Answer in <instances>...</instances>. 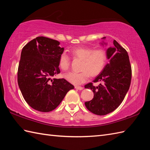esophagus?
Segmentation results:
<instances>
[{"label":"esophagus","instance_id":"esophagus-1","mask_svg":"<svg viewBox=\"0 0 150 150\" xmlns=\"http://www.w3.org/2000/svg\"><path fill=\"white\" fill-rule=\"evenodd\" d=\"M75 88L77 89V90H83V88L81 87V86H75Z\"/></svg>","mask_w":150,"mask_h":150}]
</instances>
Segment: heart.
Segmentation results:
<instances>
[{"label":"heart","mask_w":150,"mask_h":150,"mask_svg":"<svg viewBox=\"0 0 150 150\" xmlns=\"http://www.w3.org/2000/svg\"><path fill=\"white\" fill-rule=\"evenodd\" d=\"M72 55L82 60L81 72L71 71L64 75L67 81L74 85H80L86 82L92 76L97 75L103 71L107 62V53L104 49L93 50L91 47H77L71 52ZM70 59L65 52L59 57V66L64 71L69 68Z\"/></svg>","instance_id":"obj_1"}]
</instances>
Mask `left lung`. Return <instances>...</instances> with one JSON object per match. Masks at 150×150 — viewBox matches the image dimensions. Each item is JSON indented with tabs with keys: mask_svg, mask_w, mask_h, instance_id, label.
I'll return each instance as SVG.
<instances>
[{
	"mask_svg": "<svg viewBox=\"0 0 150 150\" xmlns=\"http://www.w3.org/2000/svg\"><path fill=\"white\" fill-rule=\"evenodd\" d=\"M106 38L102 39L105 40ZM100 44L106 46L108 44L103 40ZM106 52L109 62L93 81L101 83L94 86L90 82L84 86L91 89L94 94L93 99L86 102L85 106L98 115H107L120 106L129 90L132 79V68L126 50L114 40L113 46L108 47Z\"/></svg>",
	"mask_w": 150,
	"mask_h": 150,
	"instance_id": "left-lung-1",
	"label": "left lung"
}]
</instances>
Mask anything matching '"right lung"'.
<instances>
[{
    "instance_id": "add662e5",
    "label": "right lung",
    "mask_w": 150,
    "mask_h": 150,
    "mask_svg": "<svg viewBox=\"0 0 150 150\" xmlns=\"http://www.w3.org/2000/svg\"><path fill=\"white\" fill-rule=\"evenodd\" d=\"M59 41L44 37L31 40L22 50L18 68V84L24 100L34 110H55L74 86L59 74V57L64 48Z\"/></svg>"
}]
</instances>
